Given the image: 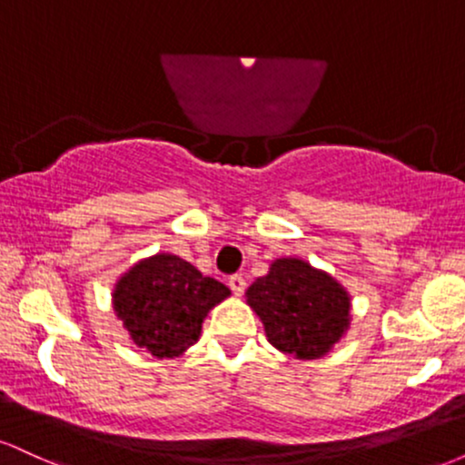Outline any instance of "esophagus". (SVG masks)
<instances>
[{"label": "esophagus", "instance_id": "34e87169", "mask_svg": "<svg viewBox=\"0 0 465 465\" xmlns=\"http://www.w3.org/2000/svg\"><path fill=\"white\" fill-rule=\"evenodd\" d=\"M244 286H247V282H244L242 275H232V277H229V288H232V291H233V295H242Z\"/></svg>", "mask_w": 465, "mask_h": 465}]
</instances>
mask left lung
I'll use <instances>...</instances> for the list:
<instances>
[{"mask_svg":"<svg viewBox=\"0 0 465 465\" xmlns=\"http://www.w3.org/2000/svg\"><path fill=\"white\" fill-rule=\"evenodd\" d=\"M244 297L269 343L297 361L322 359L350 330V292L306 260H273L269 273L258 277Z\"/></svg>","mask_w":465,"mask_h":465,"instance_id":"obj_1","label":"left lung"}]
</instances>
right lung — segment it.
<instances>
[{
    "label": "right lung",
    "instance_id": "right-lung-1",
    "mask_svg": "<svg viewBox=\"0 0 465 465\" xmlns=\"http://www.w3.org/2000/svg\"><path fill=\"white\" fill-rule=\"evenodd\" d=\"M229 295L225 284L179 255L154 253L115 282L111 303L137 348L174 359L199 341L207 312Z\"/></svg>",
    "mask_w": 465,
    "mask_h": 465
}]
</instances>
